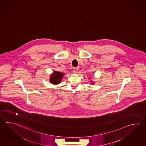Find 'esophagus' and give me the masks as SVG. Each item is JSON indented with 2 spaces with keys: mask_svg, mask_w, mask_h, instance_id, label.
Returning <instances> with one entry per match:
<instances>
[{
  "mask_svg": "<svg viewBox=\"0 0 146 146\" xmlns=\"http://www.w3.org/2000/svg\"><path fill=\"white\" fill-rule=\"evenodd\" d=\"M78 70V68H73V72H74L75 73H77Z\"/></svg>",
  "mask_w": 146,
  "mask_h": 146,
  "instance_id": "esophagus-1",
  "label": "esophagus"
}]
</instances>
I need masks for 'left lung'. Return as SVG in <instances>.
<instances>
[{
	"mask_svg": "<svg viewBox=\"0 0 146 146\" xmlns=\"http://www.w3.org/2000/svg\"><path fill=\"white\" fill-rule=\"evenodd\" d=\"M90 82H91V84H94L95 83H94V82H92V81Z\"/></svg>",
	"mask_w": 146,
	"mask_h": 146,
	"instance_id": "obj_1",
	"label": "left lung"
}]
</instances>
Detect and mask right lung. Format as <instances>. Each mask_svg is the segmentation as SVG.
Masks as SVG:
<instances>
[{"mask_svg": "<svg viewBox=\"0 0 146 146\" xmlns=\"http://www.w3.org/2000/svg\"><path fill=\"white\" fill-rule=\"evenodd\" d=\"M65 75V73H62L61 72L54 71L50 76L49 81L51 84L54 85H57L60 83L62 82L63 76Z\"/></svg>", "mask_w": 146, "mask_h": 146, "instance_id": "1", "label": "right lung"}]
</instances>
